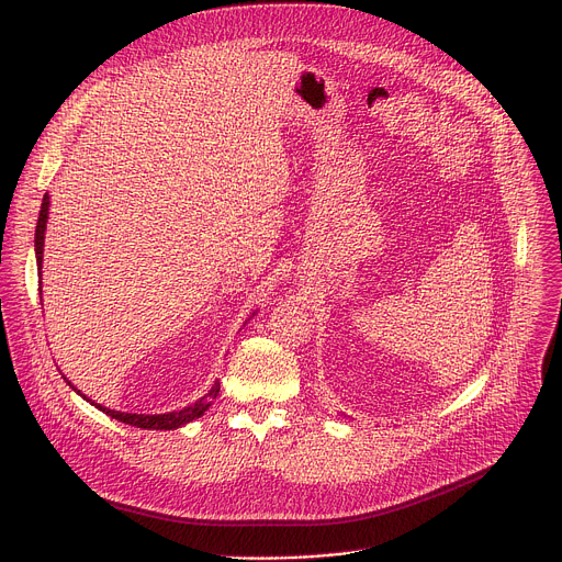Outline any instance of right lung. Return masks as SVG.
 Returning a JSON list of instances; mask_svg holds the SVG:
<instances>
[{
    "label": "right lung",
    "mask_w": 562,
    "mask_h": 562,
    "mask_svg": "<svg viewBox=\"0 0 562 562\" xmlns=\"http://www.w3.org/2000/svg\"><path fill=\"white\" fill-rule=\"evenodd\" d=\"M46 217H48V195H44V200H42V209H40V217H37V226H35V256H37V265L42 267V254H44V231H46ZM66 380V378H64ZM70 384V382H68ZM72 386V384H70ZM75 389V386H72ZM77 391V389H75ZM79 393V391H77ZM217 393H220V382H215L213 386H211V391L206 393V395H202L195 405H191V407H184L182 412H171V414H157V416H144V414H122V412H113V409H106V407H102V405H98V403H89L91 405H95L100 412H104L106 416H111V418H115V420H120V423H126V425H131V427H139V429H159V431H171V429H178V427H182V425H187V423H191V420H195V418H200L209 407H211V403L213 400L217 397ZM82 395V393H79ZM85 397V395H82Z\"/></svg>",
    "instance_id": "1"
}]
</instances>
